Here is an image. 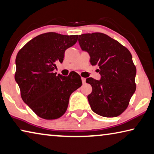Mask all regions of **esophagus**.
<instances>
[{"instance_id": "34e87169", "label": "esophagus", "mask_w": 154, "mask_h": 154, "mask_svg": "<svg viewBox=\"0 0 154 154\" xmlns=\"http://www.w3.org/2000/svg\"><path fill=\"white\" fill-rule=\"evenodd\" d=\"M82 81L83 84H85V83H86V78L82 77Z\"/></svg>"}]
</instances>
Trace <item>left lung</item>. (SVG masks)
<instances>
[{
	"mask_svg": "<svg viewBox=\"0 0 154 154\" xmlns=\"http://www.w3.org/2000/svg\"><path fill=\"white\" fill-rule=\"evenodd\" d=\"M79 45L89 53L101 79H86L92 91L88 99L92 110L104 117H116L125 110L136 90V68L128 48L102 33L79 35Z\"/></svg>",
	"mask_w": 154,
	"mask_h": 154,
	"instance_id": "left-lung-1",
	"label": "left lung"
}]
</instances>
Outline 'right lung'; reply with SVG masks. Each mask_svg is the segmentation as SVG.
Instances as JSON below:
<instances>
[{
  "instance_id": "add662e5",
  "label": "right lung",
  "mask_w": 154,
  "mask_h": 154,
  "mask_svg": "<svg viewBox=\"0 0 154 154\" xmlns=\"http://www.w3.org/2000/svg\"><path fill=\"white\" fill-rule=\"evenodd\" d=\"M77 38V35L55 32L40 34L17 54L15 79L21 97L40 118L53 120L64 115L70 94L82 85L77 72L66 77L53 72L55 63H62L65 51L74 45Z\"/></svg>"
}]
</instances>
